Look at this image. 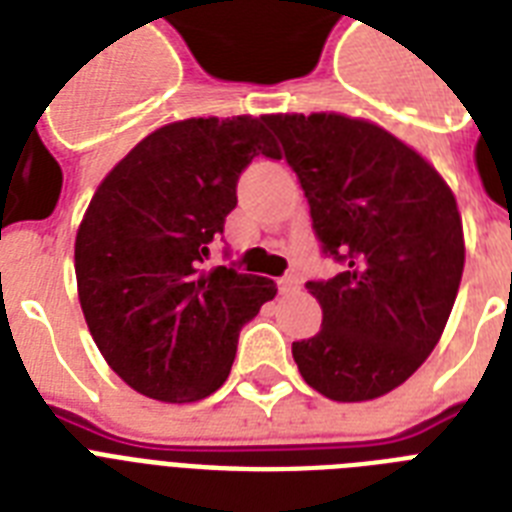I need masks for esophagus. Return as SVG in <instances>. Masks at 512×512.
<instances>
[{
  "label": "esophagus",
  "instance_id": "34e87169",
  "mask_svg": "<svg viewBox=\"0 0 512 512\" xmlns=\"http://www.w3.org/2000/svg\"><path fill=\"white\" fill-rule=\"evenodd\" d=\"M277 288H280V293H296L301 288V282H298L296 275H285L277 280Z\"/></svg>",
  "mask_w": 512,
  "mask_h": 512
}]
</instances>
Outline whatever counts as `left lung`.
<instances>
[{
  "label": "left lung",
  "mask_w": 512,
  "mask_h": 512,
  "mask_svg": "<svg viewBox=\"0 0 512 512\" xmlns=\"http://www.w3.org/2000/svg\"><path fill=\"white\" fill-rule=\"evenodd\" d=\"M298 174L322 251L341 275L306 282L320 333L293 343L301 378L333 402L394 391L447 327L463 280L457 200L418 150L343 113L264 116Z\"/></svg>",
  "instance_id": "left-lung-1"
}]
</instances>
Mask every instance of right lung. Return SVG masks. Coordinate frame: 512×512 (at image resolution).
<instances>
[{
  "label": "right lung",
  "instance_id": "add662e5",
  "mask_svg": "<svg viewBox=\"0 0 512 512\" xmlns=\"http://www.w3.org/2000/svg\"><path fill=\"white\" fill-rule=\"evenodd\" d=\"M264 116L185 118L129 150L76 232V285L97 349L137 394L206 399L232 370L237 335L277 285L235 267L203 269L237 206V179L280 158Z\"/></svg>",
  "mask_w": 512,
  "mask_h": 512
}]
</instances>
